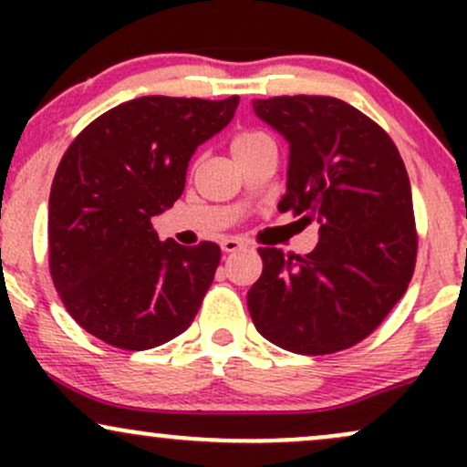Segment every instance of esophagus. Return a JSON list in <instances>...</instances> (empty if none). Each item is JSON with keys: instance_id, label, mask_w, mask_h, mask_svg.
Returning a JSON list of instances; mask_svg holds the SVG:
<instances>
[{"instance_id": "1", "label": "esophagus", "mask_w": 467, "mask_h": 467, "mask_svg": "<svg viewBox=\"0 0 467 467\" xmlns=\"http://www.w3.org/2000/svg\"><path fill=\"white\" fill-rule=\"evenodd\" d=\"M248 248V241L239 239V237H228L222 241V250L223 252H237V250H244Z\"/></svg>"}]
</instances>
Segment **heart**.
Returning a JSON list of instances; mask_svg holds the SVG:
<instances>
[{
    "label": "heart",
    "instance_id": "1",
    "mask_svg": "<svg viewBox=\"0 0 467 467\" xmlns=\"http://www.w3.org/2000/svg\"><path fill=\"white\" fill-rule=\"evenodd\" d=\"M264 142H272V138L267 136L265 131L245 130V131H239L237 136L233 138V142H230V149H233V155H237V153L250 151V149L259 147V144H264Z\"/></svg>",
    "mask_w": 467,
    "mask_h": 467
}]
</instances>
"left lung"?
Instances as JSON below:
<instances>
[{
  "label": "left lung",
  "instance_id": "left-lung-1",
  "mask_svg": "<svg viewBox=\"0 0 467 467\" xmlns=\"http://www.w3.org/2000/svg\"><path fill=\"white\" fill-rule=\"evenodd\" d=\"M252 107L289 142L278 211L318 223L309 254L259 248L264 272L248 292L252 323L292 353L349 349L387 318L415 270L404 160L382 127L340 99L275 96Z\"/></svg>",
  "mask_w": 467,
  "mask_h": 467
}]
</instances>
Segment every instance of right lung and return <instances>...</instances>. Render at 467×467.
Wrapping results in <instances>:
<instances>
[{"label": "right lung", "instance_id": "obj_1", "mask_svg": "<svg viewBox=\"0 0 467 467\" xmlns=\"http://www.w3.org/2000/svg\"><path fill=\"white\" fill-rule=\"evenodd\" d=\"M237 105L239 96H142L105 111L69 144L50 191V275L88 334L144 351L191 327L222 250L213 241H160L151 217L184 192L195 149Z\"/></svg>", "mask_w": 467, "mask_h": 467}]
</instances>
